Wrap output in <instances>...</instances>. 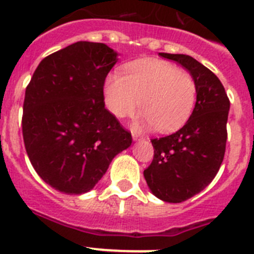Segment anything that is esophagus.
<instances>
[{"label": "esophagus", "instance_id": "34e87169", "mask_svg": "<svg viewBox=\"0 0 254 254\" xmlns=\"http://www.w3.org/2000/svg\"><path fill=\"white\" fill-rule=\"evenodd\" d=\"M132 138H133V141H141V140H142V137H141L140 134H136V133L132 134Z\"/></svg>", "mask_w": 254, "mask_h": 254}]
</instances>
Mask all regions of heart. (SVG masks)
<instances>
[{"instance_id":"heart-1","label":"heart","mask_w":254,"mask_h":254,"mask_svg":"<svg viewBox=\"0 0 254 254\" xmlns=\"http://www.w3.org/2000/svg\"><path fill=\"white\" fill-rule=\"evenodd\" d=\"M105 108L117 118L143 109L138 128L172 132L185 125L193 112L197 85L193 76L176 64L156 58L134 61L125 75L112 72L103 87Z\"/></svg>"}]
</instances>
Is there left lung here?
<instances>
[{
  "instance_id": "left-lung-1",
  "label": "left lung",
  "mask_w": 254,
  "mask_h": 254,
  "mask_svg": "<svg viewBox=\"0 0 254 254\" xmlns=\"http://www.w3.org/2000/svg\"><path fill=\"white\" fill-rule=\"evenodd\" d=\"M193 76L197 99L186 125L176 133L152 138L154 160L143 170L150 190L161 201L183 202L207 187L223 163L230 102L214 72L187 55L159 53Z\"/></svg>"
}]
</instances>
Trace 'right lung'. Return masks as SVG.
Returning a JSON list of instances; mask_svg holds the SVG:
<instances>
[{
	"mask_svg": "<svg viewBox=\"0 0 254 254\" xmlns=\"http://www.w3.org/2000/svg\"><path fill=\"white\" fill-rule=\"evenodd\" d=\"M118 61L104 43L76 42L44 58L25 91L22 137L38 176L66 194L102 179L131 133L105 109L103 86Z\"/></svg>",
	"mask_w": 254,
	"mask_h": 254,
	"instance_id": "right-lung-1",
	"label": "right lung"
}]
</instances>
